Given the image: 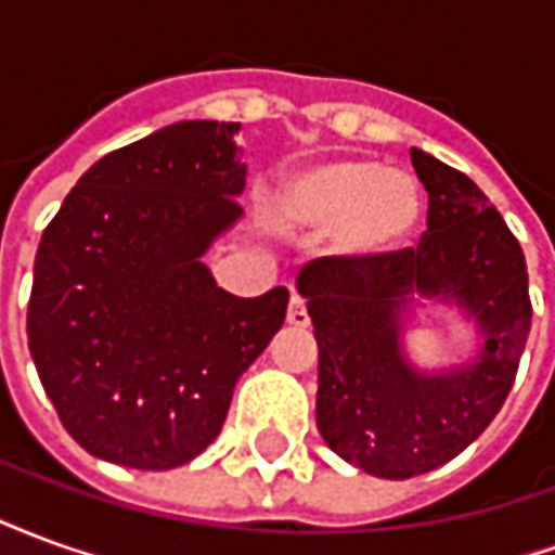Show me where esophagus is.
I'll use <instances>...</instances> for the list:
<instances>
[{"instance_id":"1","label":"esophagus","mask_w":555,"mask_h":555,"mask_svg":"<svg viewBox=\"0 0 555 555\" xmlns=\"http://www.w3.org/2000/svg\"><path fill=\"white\" fill-rule=\"evenodd\" d=\"M288 324L294 326V330H306L309 326V312H306V302H302V297H291L288 302Z\"/></svg>"}]
</instances>
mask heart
<instances>
[{"label":"heart","instance_id":"obj_1","mask_svg":"<svg viewBox=\"0 0 555 555\" xmlns=\"http://www.w3.org/2000/svg\"><path fill=\"white\" fill-rule=\"evenodd\" d=\"M425 198L410 171L369 157H333L279 181L273 219L282 231H326L330 253L377 261L413 237Z\"/></svg>","mask_w":555,"mask_h":555}]
</instances>
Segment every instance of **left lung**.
<instances>
[{
	"label": "left lung",
	"mask_w": 555,
	"mask_h": 555,
	"mask_svg": "<svg viewBox=\"0 0 555 555\" xmlns=\"http://www.w3.org/2000/svg\"><path fill=\"white\" fill-rule=\"evenodd\" d=\"M428 193L418 246L377 261L318 258L297 291L318 338V430L377 478H413L449 464L488 428L512 392L532 326L520 243L464 171L413 147ZM454 305L477 324L479 353L425 373L403 350L412 302Z\"/></svg>",
	"instance_id": "left-lung-1"
}]
</instances>
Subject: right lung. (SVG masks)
<instances>
[{"label": "right lung", "instance_id": "obj_1", "mask_svg": "<svg viewBox=\"0 0 555 555\" xmlns=\"http://www.w3.org/2000/svg\"><path fill=\"white\" fill-rule=\"evenodd\" d=\"M234 121H178L101 157L35 255L29 350L94 457L175 469L217 440L241 374L285 324L288 288L243 300L205 253L243 217Z\"/></svg>", "mask_w": 555, "mask_h": 555}]
</instances>
